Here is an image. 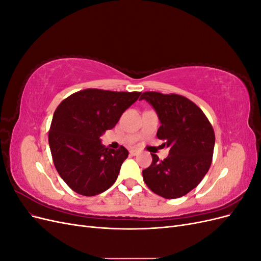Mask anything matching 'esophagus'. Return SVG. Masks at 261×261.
<instances>
[{
  "label": "esophagus",
  "instance_id": "34e87169",
  "mask_svg": "<svg viewBox=\"0 0 261 261\" xmlns=\"http://www.w3.org/2000/svg\"><path fill=\"white\" fill-rule=\"evenodd\" d=\"M129 153H130L132 155H136V154H138V153H139V151H138V150H135V149H134V150H130Z\"/></svg>",
  "mask_w": 261,
  "mask_h": 261
}]
</instances>
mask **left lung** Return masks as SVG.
<instances>
[{"label": "left lung", "instance_id": "8db88e82", "mask_svg": "<svg viewBox=\"0 0 261 261\" xmlns=\"http://www.w3.org/2000/svg\"><path fill=\"white\" fill-rule=\"evenodd\" d=\"M140 99L154 109L161 124L156 136L170 149L163 161L151 153L152 163L143 171L144 180L163 198H179L207 174L215 148V132L201 110L183 96L147 91Z\"/></svg>", "mask_w": 261, "mask_h": 261}]
</instances>
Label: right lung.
Returning <instances> with one entry per match:
<instances>
[{
	"label": "right lung",
	"instance_id": "1",
	"mask_svg": "<svg viewBox=\"0 0 261 261\" xmlns=\"http://www.w3.org/2000/svg\"><path fill=\"white\" fill-rule=\"evenodd\" d=\"M141 92L86 89L63 100L53 114L49 145L55 169L77 194L106 192L118 176L127 149L106 148L100 137L112 129Z\"/></svg>",
	"mask_w": 261,
	"mask_h": 261
}]
</instances>
